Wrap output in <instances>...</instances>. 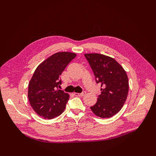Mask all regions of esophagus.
<instances>
[{
	"mask_svg": "<svg viewBox=\"0 0 156 156\" xmlns=\"http://www.w3.org/2000/svg\"><path fill=\"white\" fill-rule=\"evenodd\" d=\"M87 94V92H82V93H77V92H74V94L76 97H84V96Z\"/></svg>",
	"mask_w": 156,
	"mask_h": 156,
	"instance_id": "obj_1",
	"label": "esophagus"
}]
</instances>
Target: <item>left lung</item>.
<instances>
[{"instance_id":"1","label":"left lung","mask_w":156,"mask_h":156,"mask_svg":"<svg viewBox=\"0 0 156 156\" xmlns=\"http://www.w3.org/2000/svg\"><path fill=\"white\" fill-rule=\"evenodd\" d=\"M94 72L97 83L101 84V94L90 107L94 115L110 118L120 111L129 92L128 77L124 68L114 58L100 54H85Z\"/></svg>"}]
</instances>
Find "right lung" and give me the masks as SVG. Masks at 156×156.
<instances>
[{
  "label": "right lung",
  "instance_id": "obj_1",
  "mask_svg": "<svg viewBox=\"0 0 156 156\" xmlns=\"http://www.w3.org/2000/svg\"><path fill=\"white\" fill-rule=\"evenodd\" d=\"M76 56L72 52L55 53L36 68L29 82L28 98L32 108L40 117L51 119L65 110L69 96L58 89L62 84L59 76Z\"/></svg>",
  "mask_w": 156,
  "mask_h": 156
}]
</instances>
